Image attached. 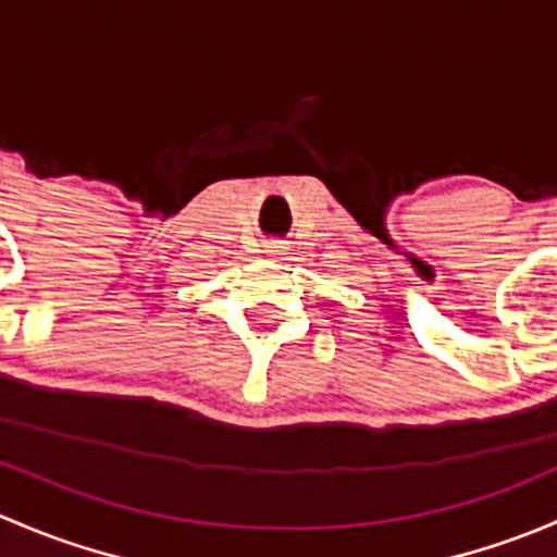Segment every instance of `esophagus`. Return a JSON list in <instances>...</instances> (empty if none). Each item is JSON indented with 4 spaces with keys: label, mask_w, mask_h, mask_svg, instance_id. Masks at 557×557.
Segmentation results:
<instances>
[{
    "label": "esophagus",
    "mask_w": 557,
    "mask_h": 557,
    "mask_svg": "<svg viewBox=\"0 0 557 557\" xmlns=\"http://www.w3.org/2000/svg\"><path fill=\"white\" fill-rule=\"evenodd\" d=\"M267 252H269V256H280V252H283V250H280L277 245H272V247H267Z\"/></svg>",
    "instance_id": "obj_1"
}]
</instances>
